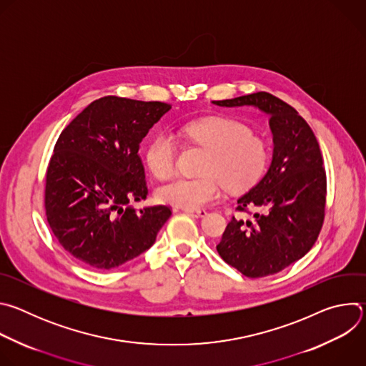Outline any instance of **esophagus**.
Instances as JSON below:
<instances>
[{
    "mask_svg": "<svg viewBox=\"0 0 366 366\" xmlns=\"http://www.w3.org/2000/svg\"><path fill=\"white\" fill-rule=\"evenodd\" d=\"M184 212L191 214V216H195V217L207 216V212L204 210V208H184Z\"/></svg>",
    "mask_w": 366,
    "mask_h": 366,
    "instance_id": "esophagus-1",
    "label": "esophagus"
}]
</instances>
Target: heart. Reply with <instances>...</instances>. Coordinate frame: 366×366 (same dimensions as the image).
<instances>
[{
	"instance_id": "obj_1",
	"label": "heart",
	"mask_w": 366,
	"mask_h": 366,
	"mask_svg": "<svg viewBox=\"0 0 366 366\" xmlns=\"http://www.w3.org/2000/svg\"><path fill=\"white\" fill-rule=\"evenodd\" d=\"M182 133L208 150L198 178H175L158 189V199L181 208H199L222 195L223 185L232 192L254 187L265 175L271 150L268 142L253 134L242 122L226 117H205L187 123ZM147 168L158 179L172 177L178 165L175 140L159 133L144 150Z\"/></svg>"
}]
</instances>
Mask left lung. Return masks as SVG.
Wrapping results in <instances>:
<instances>
[{
    "instance_id": "left-lung-1",
    "label": "left lung",
    "mask_w": 366,
    "mask_h": 366,
    "mask_svg": "<svg viewBox=\"0 0 366 366\" xmlns=\"http://www.w3.org/2000/svg\"><path fill=\"white\" fill-rule=\"evenodd\" d=\"M213 102L254 106L271 116L272 164L262 181L237 199L236 212L253 217L233 216L217 252L247 278L278 274L312 247L325 223L327 179L320 144L297 110L269 92Z\"/></svg>"
}]
</instances>
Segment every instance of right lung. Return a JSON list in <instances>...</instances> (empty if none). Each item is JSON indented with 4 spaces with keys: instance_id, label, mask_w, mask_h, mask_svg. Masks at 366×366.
I'll use <instances>...</instances> for the list:
<instances>
[{
    "instance_id": "1",
    "label": "right lung",
    "mask_w": 366,
    "mask_h": 366,
    "mask_svg": "<svg viewBox=\"0 0 366 366\" xmlns=\"http://www.w3.org/2000/svg\"><path fill=\"white\" fill-rule=\"evenodd\" d=\"M171 107L107 95L59 134L44 177V212L59 244L81 264L123 265L149 249L171 217L169 205L129 207L147 195L140 143Z\"/></svg>"
}]
</instances>
